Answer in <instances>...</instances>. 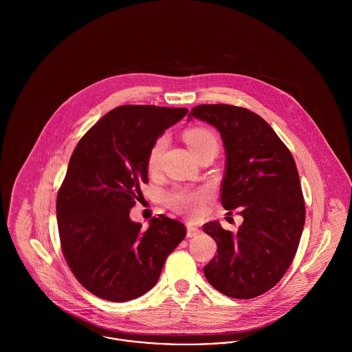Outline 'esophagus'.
I'll return each mask as SVG.
<instances>
[{"instance_id": "34e87169", "label": "esophagus", "mask_w": 352, "mask_h": 352, "mask_svg": "<svg viewBox=\"0 0 352 352\" xmlns=\"http://www.w3.org/2000/svg\"><path fill=\"white\" fill-rule=\"evenodd\" d=\"M201 233V230L197 228V226H194V225H191V223H188L187 225V237H195V236H198Z\"/></svg>"}]
</instances>
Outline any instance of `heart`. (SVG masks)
<instances>
[{"label":"heart","mask_w":352,"mask_h":352,"mask_svg":"<svg viewBox=\"0 0 352 352\" xmlns=\"http://www.w3.org/2000/svg\"><path fill=\"white\" fill-rule=\"evenodd\" d=\"M184 138L192 153L201 151V148L208 145L218 146L215 135L211 131L201 127H194L187 130L184 134ZM165 148H166V137L161 135L153 144L148 155V168L151 172L158 168L160 158L165 151ZM204 199H206V192L203 190H190L184 187H177L170 192H168L165 197V201L172 208L191 217H197L201 214Z\"/></svg>","instance_id":"obj_1"}]
</instances>
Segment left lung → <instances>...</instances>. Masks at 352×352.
<instances>
[{"label": "left lung", "mask_w": 352, "mask_h": 352, "mask_svg": "<svg viewBox=\"0 0 352 352\" xmlns=\"http://www.w3.org/2000/svg\"><path fill=\"white\" fill-rule=\"evenodd\" d=\"M190 116L221 133L226 153L221 203L225 210L240 208L244 218L237 233L217 221L203 226L217 243L204 276L228 297H258L282 279L300 245L305 201L296 161L272 127L247 108L201 104Z\"/></svg>", "instance_id": "left-lung-1"}]
</instances>
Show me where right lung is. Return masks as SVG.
Returning a JSON list of instances; mask_svg holds the SVG:
<instances>
[{"label":"right lung","instance_id":"right-lung-1","mask_svg":"<svg viewBox=\"0 0 352 352\" xmlns=\"http://www.w3.org/2000/svg\"><path fill=\"white\" fill-rule=\"evenodd\" d=\"M187 108L119 105L80 140L56 197L60 248L76 279L102 300L141 297L157 283L186 226L165 215L148 229L130 208L148 183L155 140L187 115Z\"/></svg>","mask_w":352,"mask_h":352}]
</instances>
